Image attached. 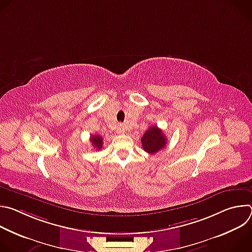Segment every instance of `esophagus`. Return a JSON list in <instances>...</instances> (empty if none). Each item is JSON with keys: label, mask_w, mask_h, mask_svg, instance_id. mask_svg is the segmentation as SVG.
Segmentation results:
<instances>
[{"label": "esophagus", "mask_w": 252, "mask_h": 252, "mask_svg": "<svg viewBox=\"0 0 252 252\" xmlns=\"http://www.w3.org/2000/svg\"><path fill=\"white\" fill-rule=\"evenodd\" d=\"M118 132H119V133H125V132H126V127H125L124 126L120 125V126H118Z\"/></svg>", "instance_id": "obj_1"}]
</instances>
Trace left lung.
<instances>
[{
    "mask_svg": "<svg viewBox=\"0 0 252 252\" xmlns=\"http://www.w3.org/2000/svg\"><path fill=\"white\" fill-rule=\"evenodd\" d=\"M142 149L150 155H155L166 146V137L157 126H150L141 137Z\"/></svg>",
    "mask_w": 252,
    "mask_h": 252,
    "instance_id": "8db88e82",
    "label": "left lung"
}]
</instances>
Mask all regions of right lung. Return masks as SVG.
I'll return each mask as SVG.
<instances>
[{
    "instance_id": "right-lung-1",
    "label": "right lung",
    "mask_w": 252,
    "mask_h": 252,
    "mask_svg": "<svg viewBox=\"0 0 252 252\" xmlns=\"http://www.w3.org/2000/svg\"><path fill=\"white\" fill-rule=\"evenodd\" d=\"M91 141L93 143V147L96 150L99 151L102 148V143H103V139L101 136L94 134V135H91Z\"/></svg>"
}]
</instances>
